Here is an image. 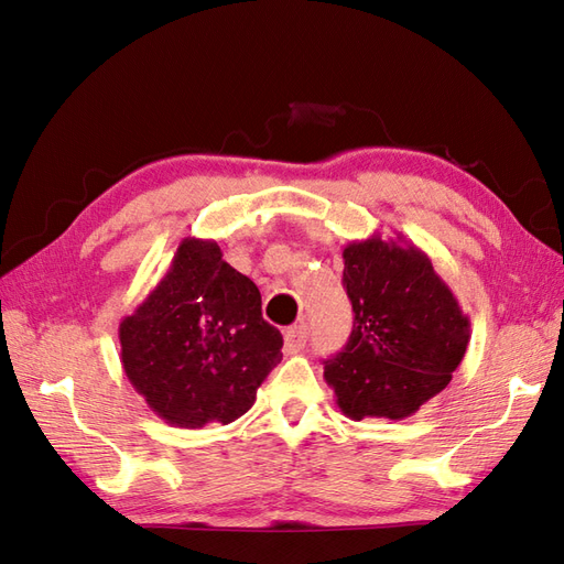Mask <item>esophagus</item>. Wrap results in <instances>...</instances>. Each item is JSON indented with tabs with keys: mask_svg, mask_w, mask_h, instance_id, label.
<instances>
[{
	"mask_svg": "<svg viewBox=\"0 0 564 564\" xmlns=\"http://www.w3.org/2000/svg\"><path fill=\"white\" fill-rule=\"evenodd\" d=\"M308 339V327L306 325H294L284 329V349L290 354H296L306 347Z\"/></svg>",
	"mask_w": 564,
	"mask_h": 564,
	"instance_id": "obj_1",
	"label": "esophagus"
}]
</instances>
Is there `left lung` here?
Wrapping results in <instances>:
<instances>
[{
	"mask_svg": "<svg viewBox=\"0 0 564 564\" xmlns=\"http://www.w3.org/2000/svg\"><path fill=\"white\" fill-rule=\"evenodd\" d=\"M341 258L354 327L325 361V382L354 421L406 419L447 388L469 345V315L402 235L349 241Z\"/></svg>",
	"mask_w": 564,
	"mask_h": 564,
	"instance_id": "8db88e82",
	"label": "left lung"
}]
</instances>
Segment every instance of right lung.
Instances as JSON below:
<instances>
[{
	"label": "right lung",
	"instance_id": "obj_1",
	"mask_svg": "<svg viewBox=\"0 0 564 564\" xmlns=\"http://www.w3.org/2000/svg\"><path fill=\"white\" fill-rule=\"evenodd\" d=\"M121 368L148 406L176 429L231 423L282 359L258 286L217 241L186 237L143 304L119 323Z\"/></svg>",
	"mask_w": 564,
	"mask_h": 564
}]
</instances>
